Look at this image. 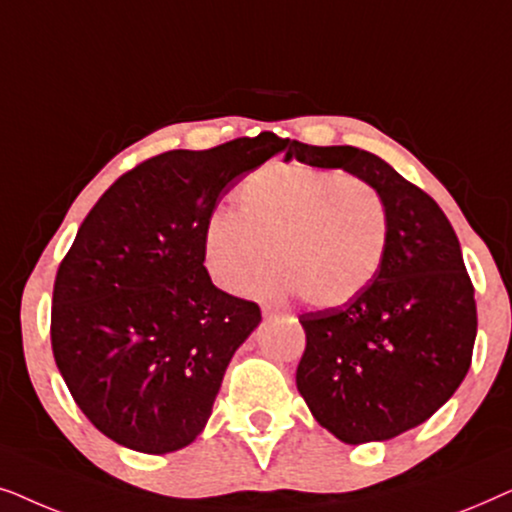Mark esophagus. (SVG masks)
<instances>
[{"label": "esophagus", "instance_id": "34e87169", "mask_svg": "<svg viewBox=\"0 0 512 512\" xmlns=\"http://www.w3.org/2000/svg\"><path fill=\"white\" fill-rule=\"evenodd\" d=\"M261 310H263V317H277V314H279V310H275L272 305H263Z\"/></svg>", "mask_w": 512, "mask_h": 512}]
</instances>
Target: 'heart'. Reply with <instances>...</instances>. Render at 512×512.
Returning a JSON list of instances; mask_svg holds the SVG:
<instances>
[{"instance_id":"1","label":"heart","mask_w":512,"mask_h":512,"mask_svg":"<svg viewBox=\"0 0 512 512\" xmlns=\"http://www.w3.org/2000/svg\"><path fill=\"white\" fill-rule=\"evenodd\" d=\"M237 212L216 209L202 251L209 277L242 293L275 261L270 286L314 307H338L382 270L391 237L389 207L375 186L342 170L268 165L235 193Z\"/></svg>"}]
</instances>
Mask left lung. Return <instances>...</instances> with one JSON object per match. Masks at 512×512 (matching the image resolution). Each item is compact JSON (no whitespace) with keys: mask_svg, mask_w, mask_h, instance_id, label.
Wrapping results in <instances>:
<instances>
[{"mask_svg":"<svg viewBox=\"0 0 512 512\" xmlns=\"http://www.w3.org/2000/svg\"><path fill=\"white\" fill-rule=\"evenodd\" d=\"M286 158L342 167L389 207L382 270L349 303L300 314L296 370L300 396L335 438L389 440L450 401L471 368L478 310L459 240L436 200L375 153L291 142Z\"/></svg>","mask_w":512,"mask_h":512,"instance_id":"obj_1","label":"left lung"}]
</instances>
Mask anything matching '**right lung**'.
I'll use <instances>...</instances> for the list:
<instances>
[{
	"label": "right lung",
	"mask_w": 512,
	"mask_h": 512,
	"mask_svg": "<svg viewBox=\"0 0 512 512\" xmlns=\"http://www.w3.org/2000/svg\"><path fill=\"white\" fill-rule=\"evenodd\" d=\"M275 132L207 151H167L90 209L53 286L51 345L69 394L97 431L144 454L205 429L235 349L261 307L216 289L202 235L221 195L284 151Z\"/></svg>",
	"instance_id": "obj_1"
}]
</instances>
